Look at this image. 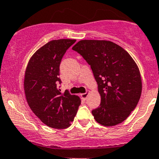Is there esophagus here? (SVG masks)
Instances as JSON below:
<instances>
[{
	"instance_id": "1",
	"label": "esophagus",
	"mask_w": 159,
	"mask_h": 159,
	"mask_svg": "<svg viewBox=\"0 0 159 159\" xmlns=\"http://www.w3.org/2000/svg\"><path fill=\"white\" fill-rule=\"evenodd\" d=\"M80 95H81L82 99H83V100H86V99H87L88 95H89V92L84 93V94H81Z\"/></svg>"
}]
</instances>
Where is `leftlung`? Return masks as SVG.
I'll list each match as a JSON object with an SVG mask.
<instances>
[{
  "instance_id": "8db88e82",
  "label": "left lung",
  "mask_w": 159,
  "mask_h": 159,
  "mask_svg": "<svg viewBox=\"0 0 159 159\" xmlns=\"http://www.w3.org/2000/svg\"><path fill=\"white\" fill-rule=\"evenodd\" d=\"M72 49L89 63L98 85L101 102L91 111L95 120L106 126L122 123L135 109L142 91L135 61L110 41L81 40Z\"/></svg>"
}]
</instances>
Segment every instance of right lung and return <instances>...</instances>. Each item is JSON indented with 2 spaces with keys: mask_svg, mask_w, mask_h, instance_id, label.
Wrapping results in <instances>:
<instances>
[{
  "mask_svg": "<svg viewBox=\"0 0 159 159\" xmlns=\"http://www.w3.org/2000/svg\"><path fill=\"white\" fill-rule=\"evenodd\" d=\"M75 39L52 40L32 56L25 70L24 89L33 112L48 126L65 129L70 126L81 103L80 98L58 89L59 65Z\"/></svg>",
  "mask_w": 159,
  "mask_h": 159,
  "instance_id": "right-lung-1",
  "label": "right lung"
}]
</instances>
